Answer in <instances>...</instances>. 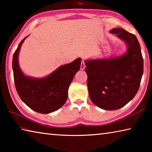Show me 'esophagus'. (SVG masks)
I'll use <instances>...</instances> for the list:
<instances>
[{"label":"esophagus","instance_id":"obj_1","mask_svg":"<svg viewBox=\"0 0 152 152\" xmlns=\"http://www.w3.org/2000/svg\"><path fill=\"white\" fill-rule=\"evenodd\" d=\"M85 63H84V61L82 60V62H81V65H80V70H84L85 69Z\"/></svg>","mask_w":152,"mask_h":152}]
</instances>
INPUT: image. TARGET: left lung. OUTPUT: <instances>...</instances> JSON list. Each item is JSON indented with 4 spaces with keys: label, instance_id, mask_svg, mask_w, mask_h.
<instances>
[{
    "label": "left lung",
    "instance_id": "left-lung-1",
    "mask_svg": "<svg viewBox=\"0 0 152 152\" xmlns=\"http://www.w3.org/2000/svg\"><path fill=\"white\" fill-rule=\"evenodd\" d=\"M127 43L119 57L85 61L87 86L92 102L102 109L117 110L134 98L143 73L141 48L135 35L121 28L110 31Z\"/></svg>",
    "mask_w": 152,
    "mask_h": 152
}]
</instances>
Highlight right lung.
<instances>
[{
	"label": "right lung",
	"instance_id": "1",
	"mask_svg": "<svg viewBox=\"0 0 152 152\" xmlns=\"http://www.w3.org/2000/svg\"><path fill=\"white\" fill-rule=\"evenodd\" d=\"M26 38L20 42L12 57L14 82L17 93L22 101L36 112L48 114L56 111L68 99L69 86L80 70L81 59L60 66L45 78L26 76L20 69L18 61L20 47Z\"/></svg>",
	"mask_w": 152,
	"mask_h": 152
}]
</instances>
